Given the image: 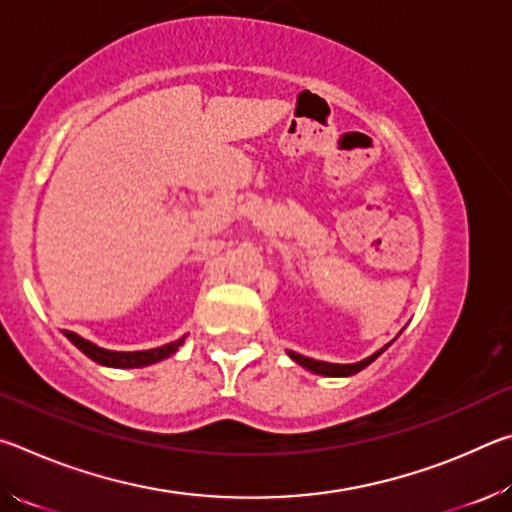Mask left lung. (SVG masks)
<instances>
[{"label": "left lung", "mask_w": 512, "mask_h": 512, "mask_svg": "<svg viewBox=\"0 0 512 512\" xmlns=\"http://www.w3.org/2000/svg\"><path fill=\"white\" fill-rule=\"evenodd\" d=\"M397 339V336H395ZM393 339V341H395ZM391 341V343H393ZM391 343H386L384 348H379L375 354H370V357H366V359H361V361H357V363H327V361H316V359H309V357H302V354H298V352H291V350H287V354L289 357L298 363V366H302V368H307L309 372H314V375H323V377H350V375H357L359 370H363L366 366H370L372 361H375L381 352H384L388 345Z\"/></svg>", "instance_id": "8db88e82"}]
</instances>
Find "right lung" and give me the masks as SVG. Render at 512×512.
Wrapping results in <instances>:
<instances>
[{
    "instance_id": "1",
    "label": "right lung",
    "mask_w": 512,
    "mask_h": 512,
    "mask_svg": "<svg viewBox=\"0 0 512 512\" xmlns=\"http://www.w3.org/2000/svg\"><path fill=\"white\" fill-rule=\"evenodd\" d=\"M63 334L85 354V357H90L94 363H101V366H108V368H144V366H151V363H158L162 359L171 357V354H176V350L187 339V334H185V336H180L178 341H171V343L160 345V348H153V350L117 352V350L99 348V345L85 341L83 336L69 332V329H63Z\"/></svg>"
}]
</instances>
